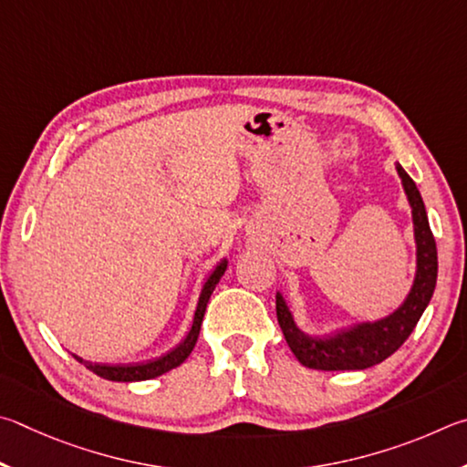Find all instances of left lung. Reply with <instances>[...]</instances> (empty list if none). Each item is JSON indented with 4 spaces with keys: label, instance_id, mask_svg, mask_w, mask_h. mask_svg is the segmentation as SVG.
Returning a JSON list of instances; mask_svg holds the SVG:
<instances>
[{
    "label": "left lung",
    "instance_id": "8db88e82",
    "mask_svg": "<svg viewBox=\"0 0 467 467\" xmlns=\"http://www.w3.org/2000/svg\"><path fill=\"white\" fill-rule=\"evenodd\" d=\"M396 170L398 176L402 178L404 192L412 209L416 242V275L412 289L394 314L375 322L353 324L334 334H324V337H314V334L299 330L287 299L283 297V293H276V317H279L285 340L297 361L309 369L355 371L386 361L410 337L432 297L437 285V244L432 238L427 209H424L422 196L414 180L406 174L400 163Z\"/></svg>",
    "mask_w": 467,
    "mask_h": 467
}]
</instances>
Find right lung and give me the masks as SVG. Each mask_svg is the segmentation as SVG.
<instances>
[{"label":"right lung","instance_id":"1","mask_svg":"<svg viewBox=\"0 0 467 467\" xmlns=\"http://www.w3.org/2000/svg\"><path fill=\"white\" fill-rule=\"evenodd\" d=\"M225 268H227V258L221 260V263L215 268H213V273L207 276V281H204L202 289H201L199 304H196V309H194L191 330H188L184 340L180 342V345H176L171 350H168L166 355H161L158 358H151V361L127 363V365L89 363V361H84V358L78 357V355H73V357H76L79 363H84L89 371L100 375V378L109 379V381H145V379L160 378V375L168 373L170 369H176V367L182 365L188 358V355L192 353V348L196 345V338H199L202 316H204V309H207L209 297H211L213 289L217 287L221 276L225 275Z\"/></svg>","mask_w":467,"mask_h":467}]
</instances>
